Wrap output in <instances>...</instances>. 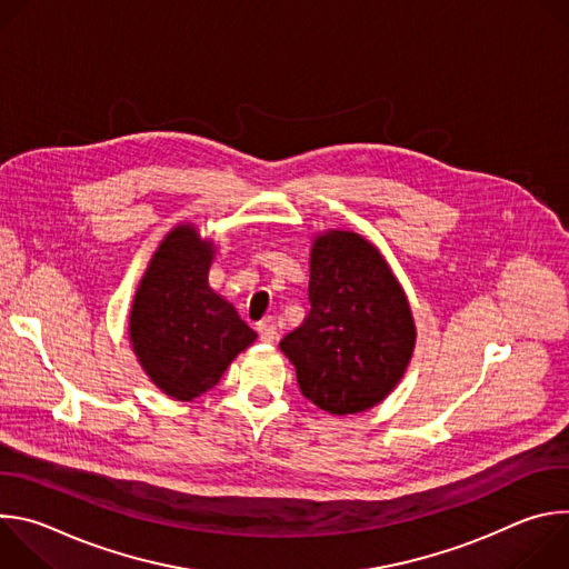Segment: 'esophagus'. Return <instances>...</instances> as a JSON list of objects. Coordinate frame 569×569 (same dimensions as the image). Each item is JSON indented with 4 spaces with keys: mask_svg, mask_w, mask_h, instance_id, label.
<instances>
[{
    "mask_svg": "<svg viewBox=\"0 0 569 569\" xmlns=\"http://www.w3.org/2000/svg\"><path fill=\"white\" fill-rule=\"evenodd\" d=\"M257 331H259L261 342H266V345H272L277 340V329H274V323H270V321H261Z\"/></svg>",
    "mask_w": 569,
    "mask_h": 569,
    "instance_id": "obj_1",
    "label": "esophagus"
}]
</instances>
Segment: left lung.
Returning a JSON list of instances; mask_svg holds the SVG:
<instances>
[{"label": "left lung", "mask_w": 569, "mask_h": 569, "mask_svg": "<svg viewBox=\"0 0 569 569\" xmlns=\"http://www.w3.org/2000/svg\"><path fill=\"white\" fill-rule=\"evenodd\" d=\"M308 268L310 310L279 349L319 410L367 412L412 360L417 323L408 295L373 242L351 229L315 233Z\"/></svg>", "instance_id": "obj_1"}]
</instances>
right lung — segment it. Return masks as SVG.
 <instances>
[{
  "label": "right lung",
  "mask_w": 569,
  "mask_h": 569,
  "mask_svg": "<svg viewBox=\"0 0 569 569\" xmlns=\"http://www.w3.org/2000/svg\"><path fill=\"white\" fill-rule=\"evenodd\" d=\"M216 242L178 222L152 252L134 290L128 336L150 382L173 400L209 391L257 333L209 286Z\"/></svg>",
  "instance_id": "right-lung-1"
}]
</instances>
